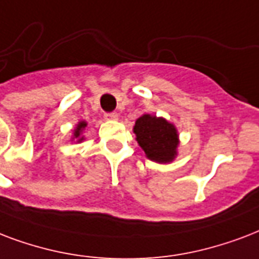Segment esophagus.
I'll return each instance as SVG.
<instances>
[{"label": "esophagus", "instance_id": "1", "mask_svg": "<svg viewBox=\"0 0 259 259\" xmlns=\"http://www.w3.org/2000/svg\"><path fill=\"white\" fill-rule=\"evenodd\" d=\"M117 119H119V115L116 112H112V113H107L105 115V120H109V121H115Z\"/></svg>", "mask_w": 259, "mask_h": 259}]
</instances>
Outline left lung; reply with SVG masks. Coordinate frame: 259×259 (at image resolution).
<instances>
[{
  "instance_id": "left-lung-1",
  "label": "left lung",
  "mask_w": 259,
  "mask_h": 259,
  "mask_svg": "<svg viewBox=\"0 0 259 259\" xmlns=\"http://www.w3.org/2000/svg\"><path fill=\"white\" fill-rule=\"evenodd\" d=\"M132 131L150 161L170 163L177 158L180 134L177 127L165 117L143 113L136 119Z\"/></svg>"
}]
</instances>
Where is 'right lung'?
Wrapping results in <instances>:
<instances>
[{
	"label": "right lung",
	"instance_id": "1",
	"mask_svg": "<svg viewBox=\"0 0 259 259\" xmlns=\"http://www.w3.org/2000/svg\"><path fill=\"white\" fill-rule=\"evenodd\" d=\"M86 127H88V123H86L85 120L78 121L77 125L74 127L73 135H71V139H70V142H74V143H82V142L85 140V135H83V132H85Z\"/></svg>",
	"mask_w": 259,
	"mask_h": 259
}]
</instances>
